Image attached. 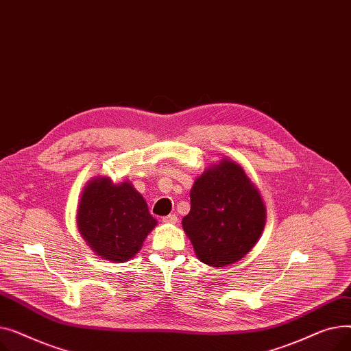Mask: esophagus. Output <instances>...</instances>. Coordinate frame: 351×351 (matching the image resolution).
I'll list each match as a JSON object with an SVG mask.
<instances>
[{
    "mask_svg": "<svg viewBox=\"0 0 351 351\" xmlns=\"http://www.w3.org/2000/svg\"><path fill=\"white\" fill-rule=\"evenodd\" d=\"M163 223H168V225H175L178 223V216L176 215H169V216H165L162 219Z\"/></svg>",
    "mask_w": 351,
    "mask_h": 351,
    "instance_id": "1",
    "label": "esophagus"
}]
</instances>
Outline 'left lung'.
Instances as JSON below:
<instances>
[{
	"label": "left lung",
	"mask_w": 351,
	"mask_h": 351,
	"mask_svg": "<svg viewBox=\"0 0 351 351\" xmlns=\"http://www.w3.org/2000/svg\"><path fill=\"white\" fill-rule=\"evenodd\" d=\"M265 225L262 195L241 165L222 158L196 178L182 226L200 262L220 269L243 259Z\"/></svg>",
	"instance_id": "left-lung-1"
}]
</instances>
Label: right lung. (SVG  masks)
I'll return each mask as SVG.
<instances>
[{"label":"right lung","mask_w":351,"mask_h":351,"mask_svg":"<svg viewBox=\"0 0 351 351\" xmlns=\"http://www.w3.org/2000/svg\"><path fill=\"white\" fill-rule=\"evenodd\" d=\"M156 225L143 196L129 180L114 183L109 176H94L81 193L78 230L105 261L125 263L132 259Z\"/></svg>","instance_id":"add662e5"}]
</instances>
